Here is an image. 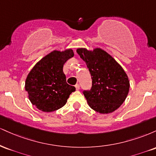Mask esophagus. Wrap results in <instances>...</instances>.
Wrapping results in <instances>:
<instances>
[{
	"mask_svg": "<svg viewBox=\"0 0 156 156\" xmlns=\"http://www.w3.org/2000/svg\"><path fill=\"white\" fill-rule=\"evenodd\" d=\"M75 87H76V90H78V89H80V85L78 83H77V84H76V86H75Z\"/></svg>",
	"mask_w": 156,
	"mask_h": 156,
	"instance_id": "34e87169",
	"label": "esophagus"
}]
</instances>
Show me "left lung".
Here are the masks:
<instances>
[{
    "mask_svg": "<svg viewBox=\"0 0 156 156\" xmlns=\"http://www.w3.org/2000/svg\"><path fill=\"white\" fill-rule=\"evenodd\" d=\"M77 53L87 63L92 77V87L83 92L89 106L101 114L117 110L129 92V80L124 69L101 48L93 51L78 48Z\"/></svg>",
    "mask_w": 156,
    "mask_h": 156,
    "instance_id": "obj_1",
    "label": "left lung"
}]
</instances>
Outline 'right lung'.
Masks as SVG:
<instances>
[{"mask_svg": "<svg viewBox=\"0 0 156 156\" xmlns=\"http://www.w3.org/2000/svg\"><path fill=\"white\" fill-rule=\"evenodd\" d=\"M74 55L73 50L53 51L35 64L28 73L25 88L33 105L44 112L63 107L75 87L66 81L64 64Z\"/></svg>", "mask_w": 156, "mask_h": 156, "instance_id": "add662e5", "label": "right lung"}]
</instances>
